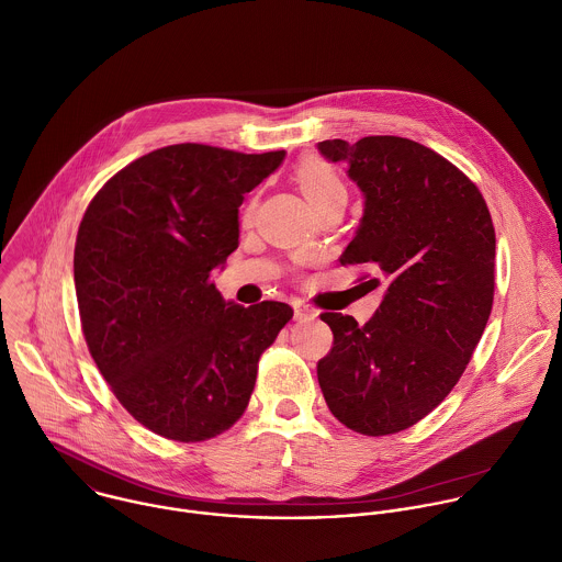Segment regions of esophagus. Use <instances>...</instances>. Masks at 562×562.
<instances>
[{"instance_id": "obj_1", "label": "esophagus", "mask_w": 562, "mask_h": 562, "mask_svg": "<svg viewBox=\"0 0 562 562\" xmlns=\"http://www.w3.org/2000/svg\"><path fill=\"white\" fill-rule=\"evenodd\" d=\"M318 314H316V310L314 307H310V305H305V303H296L294 305V318L299 321V323H310V321H314Z\"/></svg>"}]
</instances>
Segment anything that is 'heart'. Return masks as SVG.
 Masks as SVG:
<instances>
[{
  "instance_id": "obj_1",
  "label": "heart",
  "mask_w": 562,
  "mask_h": 562,
  "mask_svg": "<svg viewBox=\"0 0 562 562\" xmlns=\"http://www.w3.org/2000/svg\"><path fill=\"white\" fill-rule=\"evenodd\" d=\"M296 182L314 211L331 202H340V200L347 202V189L340 176L323 158H316V156L305 158L296 169Z\"/></svg>"
}]
</instances>
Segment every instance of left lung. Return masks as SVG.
Returning a JSON list of instances; mask_svg holds the SVG:
<instances>
[{
  "label": "left lung",
  "mask_w": 562,
  "mask_h": 562,
  "mask_svg": "<svg viewBox=\"0 0 562 562\" xmlns=\"http://www.w3.org/2000/svg\"><path fill=\"white\" fill-rule=\"evenodd\" d=\"M364 195L340 263H369L384 281L375 314L325 312L331 351L316 373L334 417L362 435H391L426 417L457 384L494 296V226L479 189L432 149L397 136L316 145Z\"/></svg>",
  "instance_id": "obj_1"
}]
</instances>
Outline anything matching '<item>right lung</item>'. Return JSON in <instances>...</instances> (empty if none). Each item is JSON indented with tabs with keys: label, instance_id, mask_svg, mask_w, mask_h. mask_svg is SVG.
<instances>
[{
	"label": "right lung",
	"instance_id": "add662e5",
	"mask_svg": "<svg viewBox=\"0 0 562 562\" xmlns=\"http://www.w3.org/2000/svg\"><path fill=\"white\" fill-rule=\"evenodd\" d=\"M283 158L162 147L119 171L83 215L75 285L90 353L134 419L167 439L228 430L292 318L285 303L244 307L213 283L239 246L244 195Z\"/></svg>",
	"mask_w": 562,
	"mask_h": 562
}]
</instances>
